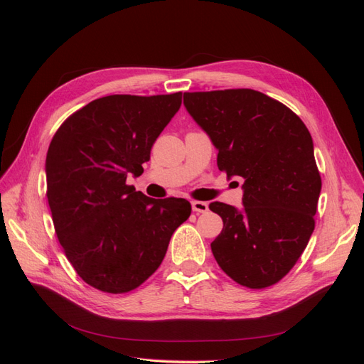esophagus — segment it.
<instances>
[{"label": "esophagus", "instance_id": "34e87169", "mask_svg": "<svg viewBox=\"0 0 364 364\" xmlns=\"http://www.w3.org/2000/svg\"><path fill=\"white\" fill-rule=\"evenodd\" d=\"M191 208H193L194 213L202 214V213H206V211H208V203H206V202L194 200V202H191Z\"/></svg>", "mask_w": 364, "mask_h": 364}]
</instances>
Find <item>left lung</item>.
<instances>
[{"mask_svg": "<svg viewBox=\"0 0 364 364\" xmlns=\"http://www.w3.org/2000/svg\"><path fill=\"white\" fill-rule=\"evenodd\" d=\"M183 105L218 150V170L245 179L240 209L209 205L223 220L211 243L215 261L245 287L277 284L314 230L322 181L310 132L287 106L253 90L185 92Z\"/></svg>", "mask_w": 364, "mask_h": 364, "instance_id": "left-lung-1", "label": "left lung"}]
</instances>
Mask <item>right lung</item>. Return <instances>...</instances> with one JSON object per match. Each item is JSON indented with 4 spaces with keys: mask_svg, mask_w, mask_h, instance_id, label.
Segmentation results:
<instances>
[{
    "mask_svg": "<svg viewBox=\"0 0 364 364\" xmlns=\"http://www.w3.org/2000/svg\"><path fill=\"white\" fill-rule=\"evenodd\" d=\"M182 92L107 95L73 114L53 136L47 197L54 229L77 274L106 293L134 290L156 272L191 214L185 199H151L126 181L142 174Z\"/></svg>",
    "mask_w": 364,
    "mask_h": 364,
    "instance_id": "obj_1",
    "label": "right lung"
}]
</instances>
